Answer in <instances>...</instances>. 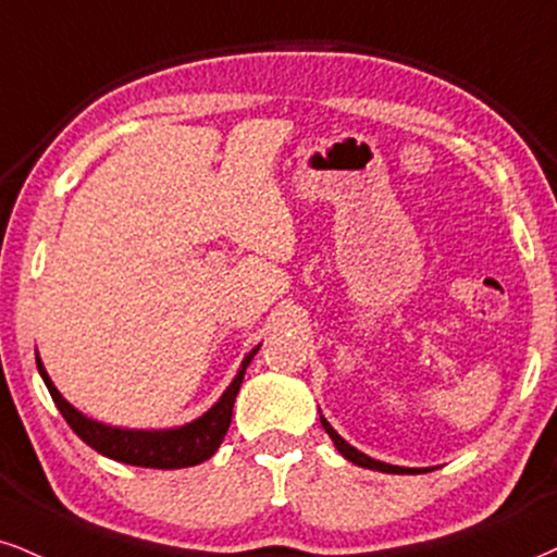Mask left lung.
I'll use <instances>...</instances> for the list:
<instances>
[{
    "mask_svg": "<svg viewBox=\"0 0 557 557\" xmlns=\"http://www.w3.org/2000/svg\"><path fill=\"white\" fill-rule=\"evenodd\" d=\"M320 421H322V429L327 431V434H331V438H333V444L338 446V451L346 459H351L354 465H359V468H369V470H380V472H395V475H403V472H421V470H416V468H397V465H387V462H380V459H372V457H367V455H361L359 449H354L351 444H346L343 442V438L335 434V429L331 423L325 421V418L320 416Z\"/></svg>",
    "mask_w": 557,
    "mask_h": 557,
    "instance_id": "left-lung-1",
    "label": "left lung"
}]
</instances>
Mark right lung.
<instances>
[{
    "instance_id": "add662e5",
    "label": "right lung",
    "mask_w": 557,
    "mask_h": 557,
    "mask_svg": "<svg viewBox=\"0 0 557 557\" xmlns=\"http://www.w3.org/2000/svg\"><path fill=\"white\" fill-rule=\"evenodd\" d=\"M258 354V348H252L243 361V369L235 376V382L226 387L214 408L201 418H196L194 423L181 425V429H168V431H128V429H113V425H102L92 418L82 416L79 410H74L64 397L59 395V389L53 387V382L48 380L44 363L36 356L38 372L44 376L48 393H51L53 403L64 416V421L72 425V431L77 434L87 446H92L100 455L115 459V462L136 465V468H157V470H177V468H194L201 465L203 459H209L222 444L232 423V408H235V397L239 393V384L245 380V369L250 367L252 356Z\"/></svg>"
}]
</instances>
